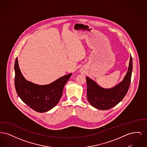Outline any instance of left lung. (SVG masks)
<instances>
[{
  "label": "left lung",
  "mask_w": 147,
  "mask_h": 147,
  "mask_svg": "<svg viewBox=\"0 0 147 147\" xmlns=\"http://www.w3.org/2000/svg\"><path fill=\"white\" fill-rule=\"evenodd\" d=\"M132 68V58L131 55L128 69L124 79L119 84L110 89H104L89 77H86L87 99L91 106L99 110H106L121 102L128 90Z\"/></svg>",
  "instance_id": "obj_1"
}]
</instances>
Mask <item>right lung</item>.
Segmentation results:
<instances>
[{"instance_id": "right-lung-1", "label": "right lung", "mask_w": 147, "mask_h": 147, "mask_svg": "<svg viewBox=\"0 0 147 147\" xmlns=\"http://www.w3.org/2000/svg\"><path fill=\"white\" fill-rule=\"evenodd\" d=\"M14 69L15 86L18 96L30 108L40 113L49 111L59 102L64 86L71 76L70 73L51 84L40 85L26 80L20 70L18 58L15 59Z\"/></svg>"}]
</instances>
